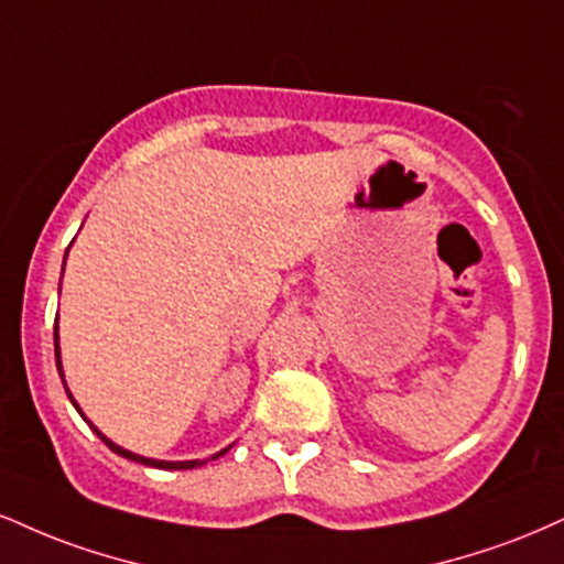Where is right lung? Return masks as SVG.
<instances>
[{
  "instance_id": "right-lung-1",
  "label": "right lung",
  "mask_w": 564,
  "mask_h": 564,
  "mask_svg": "<svg viewBox=\"0 0 564 564\" xmlns=\"http://www.w3.org/2000/svg\"><path fill=\"white\" fill-rule=\"evenodd\" d=\"M54 357H57V370H59V378H63V383H65V376H63V362H59V344H57V325H54ZM65 391H67V386H65ZM67 397H70V391H67ZM70 402H73V406H76V410L80 412V406L76 404V399L70 397ZM80 417L86 420V415L84 412H80ZM88 423V420H86ZM91 425V423H88ZM94 429V433H97V436L105 441L107 446H110V449L115 452V454H120V457H126V459H133V463H141V465H149V467H162V470H192V467H196V465H205V463H199V459H188V463H165V459H149V457H141V454H133V452H128V449H123V446H118L115 444V441H110L105 436V433H101L97 425H91ZM228 449H223V452H217L213 459H217L220 457V454H226Z\"/></svg>"
}]
</instances>
